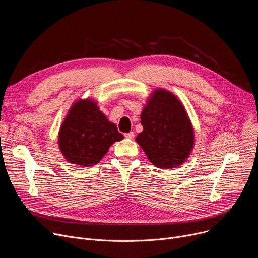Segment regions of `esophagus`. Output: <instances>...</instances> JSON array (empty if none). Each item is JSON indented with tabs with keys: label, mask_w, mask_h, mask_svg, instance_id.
Masks as SVG:
<instances>
[{
	"label": "esophagus",
	"mask_w": 258,
	"mask_h": 258,
	"mask_svg": "<svg viewBox=\"0 0 258 258\" xmlns=\"http://www.w3.org/2000/svg\"><path fill=\"white\" fill-rule=\"evenodd\" d=\"M124 137H125V138H127V139H134V137H135V133H134V132L126 133V134H124Z\"/></svg>",
	"instance_id": "34e87169"
}]
</instances>
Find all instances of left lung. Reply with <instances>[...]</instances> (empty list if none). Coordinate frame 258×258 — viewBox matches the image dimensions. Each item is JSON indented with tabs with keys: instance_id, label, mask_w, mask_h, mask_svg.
I'll list each match as a JSON object with an SVG mask.
<instances>
[{
	"instance_id": "8db88e82",
	"label": "left lung",
	"mask_w": 258,
	"mask_h": 258,
	"mask_svg": "<svg viewBox=\"0 0 258 258\" xmlns=\"http://www.w3.org/2000/svg\"><path fill=\"white\" fill-rule=\"evenodd\" d=\"M143 132L136 141L159 168H172L186 160L194 133L181 103L169 92L157 90L141 114Z\"/></svg>"
}]
</instances>
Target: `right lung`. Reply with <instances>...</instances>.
<instances>
[{
  "label": "right lung",
  "mask_w": 258,
  "mask_h": 258,
  "mask_svg": "<svg viewBox=\"0 0 258 258\" xmlns=\"http://www.w3.org/2000/svg\"><path fill=\"white\" fill-rule=\"evenodd\" d=\"M123 139L91 100L73 104L59 133L60 149L67 161L92 166L97 164L114 142Z\"/></svg>",
  "instance_id": "right-lung-1"
}]
</instances>
